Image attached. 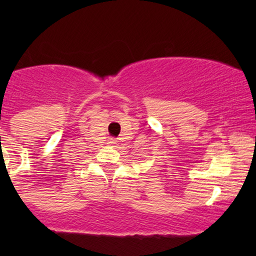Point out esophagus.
<instances>
[{
	"mask_svg": "<svg viewBox=\"0 0 256 256\" xmlns=\"http://www.w3.org/2000/svg\"><path fill=\"white\" fill-rule=\"evenodd\" d=\"M113 143H115V142H113Z\"/></svg>",
	"mask_w": 256,
	"mask_h": 256,
	"instance_id": "1",
	"label": "esophagus"
}]
</instances>
